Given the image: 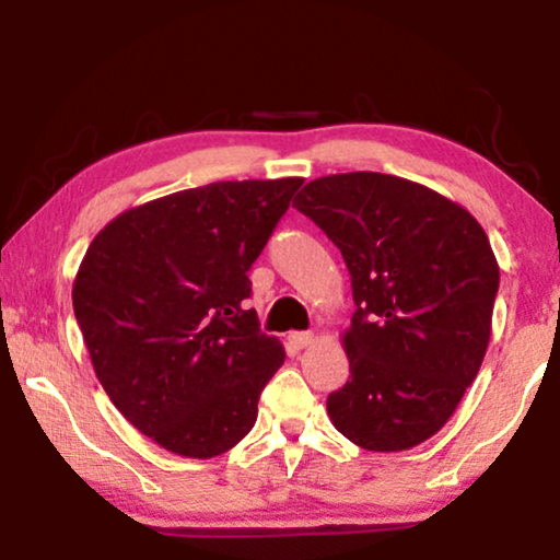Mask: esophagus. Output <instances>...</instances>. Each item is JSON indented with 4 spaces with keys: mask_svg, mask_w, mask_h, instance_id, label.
<instances>
[{
    "mask_svg": "<svg viewBox=\"0 0 560 560\" xmlns=\"http://www.w3.org/2000/svg\"><path fill=\"white\" fill-rule=\"evenodd\" d=\"M288 343H290V349L301 351V349H305V347H311V343H313V334H308V331H295V334L288 336Z\"/></svg>",
    "mask_w": 560,
    "mask_h": 560,
    "instance_id": "esophagus-1",
    "label": "esophagus"
}]
</instances>
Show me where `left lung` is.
I'll return each instance as SVG.
<instances>
[{"label": "left lung", "instance_id": "obj_1", "mask_svg": "<svg viewBox=\"0 0 560 560\" xmlns=\"http://www.w3.org/2000/svg\"><path fill=\"white\" fill-rule=\"evenodd\" d=\"M293 206L341 249L357 305L351 377L328 395V418L366 451L418 446L487 354L500 265L485 229L451 198L370 171L311 180Z\"/></svg>", "mask_w": 560, "mask_h": 560}]
</instances>
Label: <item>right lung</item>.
Wrapping results in <instances>:
<instances>
[{
    "label": "right lung",
    "mask_w": 560,
    "mask_h": 560,
    "mask_svg": "<svg viewBox=\"0 0 560 560\" xmlns=\"http://www.w3.org/2000/svg\"><path fill=\"white\" fill-rule=\"evenodd\" d=\"M303 178L221 180L109 221L73 280V311L109 400L178 456L226 454L285 362L247 308L249 267Z\"/></svg>",
    "instance_id": "1"
}]
</instances>
